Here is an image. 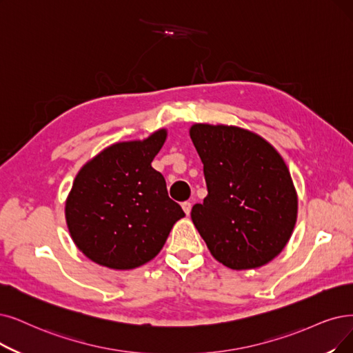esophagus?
I'll return each instance as SVG.
<instances>
[{
    "label": "esophagus",
    "mask_w": 353,
    "mask_h": 353,
    "mask_svg": "<svg viewBox=\"0 0 353 353\" xmlns=\"http://www.w3.org/2000/svg\"><path fill=\"white\" fill-rule=\"evenodd\" d=\"M191 203L190 201H184V203H182V210H184L185 211V214L188 216L190 213H191Z\"/></svg>",
    "instance_id": "obj_1"
}]
</instances>
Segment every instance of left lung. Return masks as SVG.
<instances>
[{
    "instance_id": "8db88e82",
    "label": "left lung",
    "mask_w": 353,
    "mask_h": 353,
    "mask_svg": "<svg viewBox=\"0 0 353 353\" xmlns=\"http://www.w3.org/2000/svg\"><path fill=\"white\" fill-rule=\"evenodd\" d=\"M190 136L208 191L191 219L211 255L237 271L272 261L297 220V192L284 159L265 139L234 125L194 124Z\"/></svg>"
}]
</instances>
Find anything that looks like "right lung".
Returning a JSON list of instances; mask_svg holds the SVG:
<instances>
[{
    "instance_id": "obj_1",
    "label": "right lung",
    "mask_w": 353,
    "mask_h": 353,
    "mask_svg": "<svg viewBox=\"0 0 353 353\" xmlns=\"http://www.w3.org/2000/svg\"><path fill=\"white\" fill-rule=\"evenodd\" d=\"M165 139L162 129L143 142L116 143L78 172L66 200V223L78 249L95 263L133 270L149 262L185 216L150 165Z\"/></svg>"
}]
</instances>
